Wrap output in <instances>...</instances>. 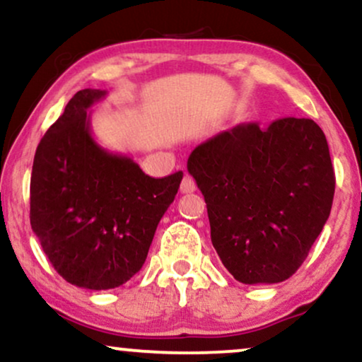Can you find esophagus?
<instances>
[{
	"label": "esophagus",
	"instance_id": "34e87169",
	"mask_svg": "<svg viewBox=\"0 0 362 362\" xmlns=\"http://www.w3.org/2000/svg\"><path fill=\"white\" fill-rule=\"evenodd\" d=\"M197 185H195V180L192 178L190 175H185L184 180H182L180 184V192L182 194H192V192H195Z\"/></svg>",
	"mask_w": 362,
	"mask_h": 362
}]
</instances>
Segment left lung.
I'll return each instance as SVG.
<instances>
[{
	"label": "left lung",
	"instance_id": "8db88e82",
	"mask_svg": "<svg viewBox=\"0 0 362 362\" xmlns=\"http://www.w3.org/2000/svg\"><path fill=\"white\" fill-rule=\"evenodd\" d=\"M187 170L202 192L210 239L242 284L289 279L331 214L336 177L309 118L242 123L194 148Z\"/></svg>",
	"mask_w": 362,
	"mask_h": 362
}]
</instances>
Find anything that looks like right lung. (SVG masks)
Listing matches in <instances>:
<instances>
[{
    "label": "right lung",
    "instance_id": "right-lung-1",
    "mask_svg": "<svg viewBox=\"0 0 362 362\" xmlns=\"http://www.w3.org/2000/svg\"><path fill=\"white\" fill-rule=\"evenodd\" d=\"M105 95L85 88L68 102L36 148L30 184V222L43 252L66 282L91 291L115 289L140 271L184 177L145 175L97 144L88 108Z\"/></svg>",
    "mask_w": 362,
    "mask_h": 362
}]
</instances>
